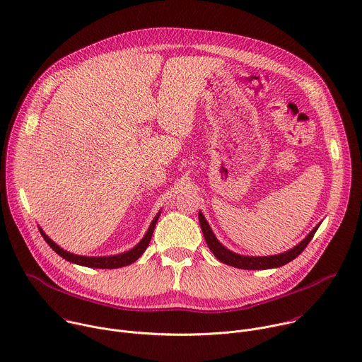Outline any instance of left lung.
<instances>
[{"instance_id":"left-lung-1","label":"left lung","mask_w":362,"mask_h":362,"mask_svg":"<svg viewBox=\"0 0 362 362\" xmlns=\"http://www.w3.org/2000/svg\"><path fill=\"white\" fill-rule=\"evenodd\" d=\"M199 222H200V228H202L206 243H208L212 253L218 257L222 264H226L229 267H235L239 269H250V271L279 268V267H284L288 262L293 261L299 253H302V250L306 247V245L311 242V239L314 238L315 232L318 230V228L321 225V223H318L311 232L308 233V236L305 239H302L296 246H293L292 249H289L286 252H282L278 255H271V256H245V255H239L236 252L229 250L216 239L215 233L212 232V228L209 226L208 221L204 219V216L200 211H199Z\"/></svg>"}]
</instances>
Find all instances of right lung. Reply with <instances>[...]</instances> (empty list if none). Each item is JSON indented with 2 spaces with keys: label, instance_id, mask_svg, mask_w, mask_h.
Segmentation results:
<instances>
[{
  "label": "right lung",
  "instance_id": "1",
  "mask_svg": "<svg viewBox=\"0 0 362 362\" xmlns=\"http://www.w3.org/2000/svg\"><path fill=\"white\" fill-rule=\"evenodd\" d=\"M160 216V212L153 218L146 235L143 236V239L134 246L132 247L130 250L127 252H123V253H119V255H112V256H83V255H74V253H70L67 250H64L63 247H60L57 243H54L53 240H51L41 228L40 232H41V236L44 238V240L49 245V247L53 249L56 253H59L63 259L71 262V264H76V265H81V267H87V268H95V269H117V268H122V267H127L133 262H136L139 257L143 255V252L146 250V247L148 246V242L151 239V235H153V230H154V226H156L158 223V219Z\"/></svg>",
  "mask_w": 362,
  "mask_h": 362
}]
</instances>
